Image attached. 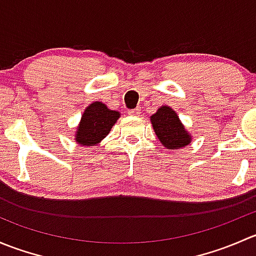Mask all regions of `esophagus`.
Instances as JSON below:
<instances>
[{
  "label": "esophagus",
  "instance_id": "obj_1",
  "mask_svg": "<svg viewBox=\"0 0 256 256\" xmlns=\"http://www.w3.org/2000/svg\"><path fill=\"white\" fill-rule=\"evenodd\" d=\"M140 109H138V108H136V109H131V110H128V115H131V116H138L140 115Z\"/></svg>",
  "mask_w": 256,
  "mask_h": 256
}]
</instances>
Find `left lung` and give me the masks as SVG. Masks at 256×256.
<instances>
[{
    "label": "left lung",
    "mask_w": 256,
    "mask_h": 256,
    "mask_svg": "<svg viewBox=\"0 0 256 256\" xmlns=\"http://www.w3.org/2000/svg\"><path fill=\"white\" fill-rule=\"evenodd\" d=\"M151 124L154 134L166 148H182L190 144V132L182 125L176 112L170 106L158 108L151 116Z\"/></svg>",
    "instance_id": "obj_1"
}]
</instances>
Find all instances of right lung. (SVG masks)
Masks as SVG:
<instances>
[{
	"mask_svg": "<svg viewBox=\"0 0 256 256\" xmlns=\"http://www.w3.org/2000/svg\"><path fill=\"white\" fill-rule=\"evenodd\" d=\"M120 112L108 109L105 104L95 102L84 110L76 128V141L82 146H95L106 138Z\"/></svg>",
	"mask_w": 256,
	"mask_h": 256,
	"instance_id": "1",
	"label": "right lung"
}]
</instances>
